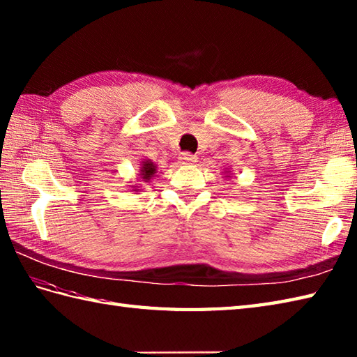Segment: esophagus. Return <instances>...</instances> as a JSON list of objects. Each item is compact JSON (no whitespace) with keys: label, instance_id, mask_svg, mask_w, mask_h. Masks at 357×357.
Listing matches in <instances>:
<instances>
[{"label":"esophagus","instance_id":"1","mask_svg":"<svg viewBox=\"0 0 357 357\" xmlns=\"http://www.w3.org/2000/svg\"><path fill=\"white\" fill-rule=\"evenodd\" d=\"M196 161H198L196 156L192 155V153H188V151H185V153H181V156H179V162L184 164V165H193Z\"/></svg>","mask_w":357,"mask_h":357}]
</instances>
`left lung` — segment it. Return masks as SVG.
<instances>
[{
    "mask_svg": "<svg viewBox=\"0 0 357 357\" xmlns=\"http://www.w3.org/2000/svg\"><path fill=\"white\" fill-rule=\"evenodd\" d=\"M224 173H227V176H225V178H231V176H230V174H229L230 172H224Z\"/></svg>",
    "mask_w": 357,
    "mask_h": 357,
    "instance_id": "obj_1",
    "label": "left lung"
}]
</instances>
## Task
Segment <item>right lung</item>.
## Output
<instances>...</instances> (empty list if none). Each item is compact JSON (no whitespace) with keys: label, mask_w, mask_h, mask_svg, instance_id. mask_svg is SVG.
Instances as JSON below:
<instances>
[{"label":"right lung","mask_w":357,"mask_h":357,"mask_svg":"<svg viewBox=\"0 0 357 357\" xmlns=\"http://www.w3.org/2000/svg\"><path fill=\"white\" fill-rule=\"evenodd\" d=\"M156 170L158 167L153 161L150 159H142L139 164V181L141 183H150V179H153V176H156ZM130 188H133V192H139L141 185H130Z\"/></svg>","instance_id":"right-lung-1"}]
</instances>
